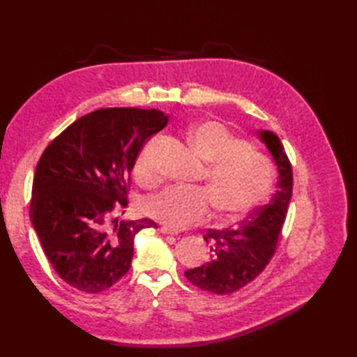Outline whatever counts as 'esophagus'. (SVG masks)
<instances>
[{
	"label": "esophagus",
	"instance_id": "1",
	"mask_svg": "<svg viewBox=\"0 0 357 357\" xmlns=\"http://www.w3.org/2000/svg\"><path fill=\"white\" fill-rule=\"evenodd\" d=\"M159 231H161L162 234H172V236H176V234H178V231L169 229V227H161V229H159Z\"/></svg>",
	"mask_w": 357,
	"mask_h": 357
}]
</instances>
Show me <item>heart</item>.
Instances as JSON below:
<instances>
[{"label":"heart","instance_id":"b5f03b06","mask_svg":"<svg viewBox=\"0 0 357 357\" xmlns=\"http://www.w3.org/2000/svg\"><path fill=\"white\" fill-rule=\"evenodd\" d=\"M187 138L199 156L207 161L208 187L172 185L144 202V211L173 230L204 222L216 206L227 218H239L267 198L275 181L270 159L247 146L229 128L216 121H202L188 128ZM151 139L136 159L135 174L141 183L156 181Z\"/></svg>","mask_w":357,"mask_h":357}]
</instances>
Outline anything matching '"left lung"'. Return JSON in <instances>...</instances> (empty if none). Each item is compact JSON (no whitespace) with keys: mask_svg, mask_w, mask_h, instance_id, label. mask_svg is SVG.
I'll return each mask as SVG.
<instances>
[{"mask_svg":"<svg viewBox=\"0 0 357 357\" xmlns=\"http://www.w3.org/2000/svg\"><path fill=\"white\" fill-rule=\"evenodd\" d=\"M279 173L278 190L270 204L256 208L238 225L224 230L210 229L204 239L210 244V262L185 271V278L201 290L230 294L261 275L276 252L293 192L291 164L278 135L257 132Z\"/></svg>","mask_w":357,"mask_h":357,"instance_id":"obj_1","label":"left lung"}]
</instances>
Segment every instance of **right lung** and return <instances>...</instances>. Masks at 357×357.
<instances>
[{
  "label": "right lung",
  "instance_id": "obj_1",
  "mask_svg": "<svg viewBox=\"0 0 357 357\" xmlns=\"http://www.w3.org/2000/svg\"><path fill=\"white\" fill-rule=\"evenodd\" d=\"M167 121L155 109H100L75 121L43 151L30 221L53 270L77 290L95 294L115 285L130 268L136 233L158 229L149 218L110 224V215L116 206L127 207L136 158Z\"/></svg>",
  "mask_w": 357,
  "mask_h": 357
}]
</instances>
